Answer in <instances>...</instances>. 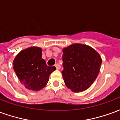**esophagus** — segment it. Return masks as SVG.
<instances>
[{
	"mask_svg": "<svg viewBox=\"0 0 120 120\" xmlns=\"http://www.w3.org/2000/svg\"><path fill=\"white\" fill-rule=\"evenodd\" d=\"M55 68H56V69L57 70H59V69H60V65H59L58 64H56L55 65Z\"/></svg>",
	"mask_w": 120,
	"mask_h": 120,
	"instance_id": "obj_1",
	"label": "esophagus"
}]
</instances>
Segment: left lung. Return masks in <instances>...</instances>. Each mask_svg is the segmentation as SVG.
I'll return each mask as SVG.
<instances>
[{
    "label": "left lung",
    "mask_w": 120,
    "mask_h": 120,
    "mask_svg": "<svg viewBox=\"0 0 120 120\" xmlns=\"http://www.w3.org/2000/svg\"><path fill=\"white\" fill-rule=\"evenodd\" d=\"M65 86L73 92H82L90 87L97 78L101 58L96 50L87 45L73 44L62 50Z\"/></svg>",
    "instance_id": "left-lung-1"
}]
</instances>
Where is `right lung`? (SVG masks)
Masks as SVG:
<instances>
[{"mask_svg": "<svg viewBox=\"0 0 120 120\" xmlns=\"http://www.w3.org/2000/svg\"><path fill=\"white\" fill-rule=\"evenodd\" d=\"M42 48L30 47L22 50L13 60V69L20 82L29 90H41L47 85L55 67L46 65L42 58Z\"/></svg>", "mask_w": 120, "mask_h": 120, "instance_id": "obj_1", "label": "right lung"}]
</instances>
